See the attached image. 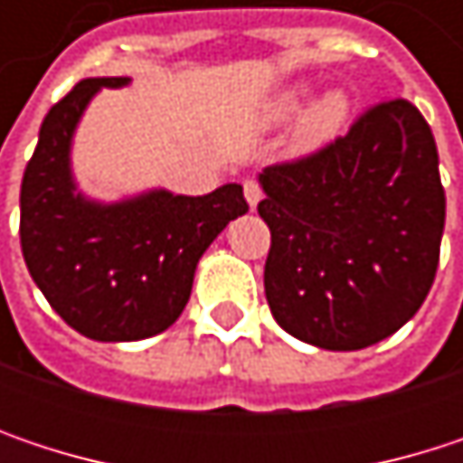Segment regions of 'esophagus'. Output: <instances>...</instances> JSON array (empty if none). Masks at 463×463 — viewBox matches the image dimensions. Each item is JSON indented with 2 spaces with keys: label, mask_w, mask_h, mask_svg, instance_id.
I'll return each instance as SVG.
<instances>
[{
  "label": "esophagus",
  "mask_w": 463,
  "mask_h": 463,
  "mask_svg": "<svg viewBox=\"0 0 463 463\" xmlns=\"http://www.w3.org/2000/svg\"><path fill=\"white\" fill-rule=\"evenodd\" d=\"M243 195H246L249 206L254 209V206L262 201V187H260V182H257V179H246V182H243Z\"/></svg>",
  "instance_id": "obj_1"
}]
</instances>
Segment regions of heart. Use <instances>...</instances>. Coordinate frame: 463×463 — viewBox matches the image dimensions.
Listing matches in <instances>:
<instances>
[{
    "label": "heart",
    "instance_id": "b5f03b06",
    "mask_svg": "<svg viewBox=\"0 0 463 463\" xmlns=\"http://www.w3.org/2000/svg\"><path fill=\"white\" fill-rule=\"evenodd\" d=\"M311 99V88L298 82V85H289L287 90H281L273 104H270V120L276 123H287L292 120L295 115L303 112V107L308 104ZM348 120V99L343 93H326L322 96L317 104H311V109L303 115L300 126H298V146L300 149H322L332 139H337V134L343 131Z\"/></svg>",
    "mask_w": 463,
    "mask_h": 463
}]
</instances>
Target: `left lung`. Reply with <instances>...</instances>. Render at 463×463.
I'll list each match as a JSON object with an SVG mask.
<instances>
[{
	"label": "left lung",
	"instance_id": "obj_1",
	"mask_svg": "<svg viewBox=\"0 0 463 463\" xmlns=\"http://www.w3.org/2000/svg\"><path fill=\"white\" fill-rule=\"evenodd\" d=\"M270 228L273 319L326 351L367 348L426 300L445 228L429 123L405 99L362 112L345 137L260 174Z\"/></svg>",
	"mask_w": 463,
	"mask_h": 463
}]
</instances>
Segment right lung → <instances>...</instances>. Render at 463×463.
<instances>
[{"label":"right lung","instance_id":"right-lung-1","mask_svg":"<svg viewBox=\"0 0 463 463\" xmlns=\"http://www.w3.org/2000/svg\"><path fill=\"white\" fill-rule=\"evenodd\" d=\"M128 77H90L50 107L21 182V249L52 311L101 343L152 337L179 319L201 254L246 214L241 184L209 195L152 190L120 203L74 193L71 134L101 88Z\"/></svg>","mask_w":463,"mask_h":463}]
</instances>
